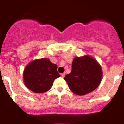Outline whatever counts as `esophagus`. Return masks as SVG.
<instances>
[{
    "mask_svg": "<svg viewBox=\"0 0 124 124\" xmlns=\"http://www.w3.org/2000/svg\"><path fill=\"white\" fill-rule=\"evenodd\" d=\"M65 75H66V73H62V75H61V76H62V78H64V77H65Z\"/></svg>",
    "mask_w": 124,
    "mask_h": 124,
    "instance_id": "34e87169",
    "label": "esophagus"
}]
</instances>
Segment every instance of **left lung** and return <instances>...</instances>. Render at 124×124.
<instances>
[{"mask_svg":"<svg viewBox=\"0 0 124 124\" xmlns=\"http://www.w3.org/2000/svg\"><path fill=\"white\" fill-rule=\"evenodd\" d=\"M102 68L90 56L75 57L71 72L64 77L70 90L77 95H85L96 89L102 79Z\"/></svg>","mask_w":124,"mask_h":124,"instance_id":"8db88e82","label":"left lung"}]
</instances>
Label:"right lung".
Listing matches in <instances>:
<instances>
[{"label": "right lung", "mask_w": 124, "mask_h": 124, "mask_svg": "<svg viewBox=\"0 0 124 124\" xmlns=\"http://www.w3.org/2000/svg\"><path fill=\"white\" fill-rule=\"evenodd\" d=\"M24 84L34 93H42L49 90L53 83L60 74L57 71V66L47 58L33 60L24 69Z\"/></svg>", "instance_id": "obj_1"}]
</instances>
